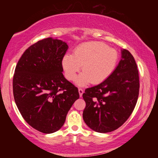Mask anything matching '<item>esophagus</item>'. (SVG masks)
<instances>
[{"instance_id": "34e87169", "label": "esophagus", "mask_w": 158, "mask_h": 158, "mask_svg": "<svg viewBox=\"0 0 158 158\" xmlns=\"http://www.w3.org/2000/svg\"><path fill=\"white\" fill-rule=\"evenodd\" d=\"M79 95H80V97H81V96H82V94H83V93H84V89H81V88H79Z\"/></svg>"}]
</instances>
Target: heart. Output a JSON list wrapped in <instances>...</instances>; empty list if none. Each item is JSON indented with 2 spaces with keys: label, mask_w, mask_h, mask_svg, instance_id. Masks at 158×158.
I'll list each match as a JSON object with an SVG mask.
<instances>
[{
  "label": "heart",
  "mask_w": 158,
  "mask_h": 158,
  "mask_svg": "<svg viewBox=\"0 0 158 158\" xmlns=\"http://www.w3.org/2000/svg\"><path fill=\"white\" fill-rule=\"evenodd\" d=\"M119 55L114 48L100 42H90L76 48L74 55L66 54L63 67L67 79L74 81L81 69L77 84L85 85L92 81L97 84L111 75L118 61Z\"/></svg>",
  "instance_id": "heart-1"
}]
</instances>
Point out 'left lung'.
Returning a JSON list of instances; mask_svg holds the SVG:
<instances>
[{
  "label": "left lung",
  "mask_w": 158,
  "mask_h": 158,
  "mask_svg": "<svg viewBox=\"0 0 158 158\" xmlns=\"http://www.w3.org/2000/svg\"><path fill=\"white\" fill-rule=\"evenodd\" d=\"M139 85L135 58L128 50H122L121 60L111 75L100 84L88 88L82 95L85 124L100 133L121 127L135 107Z\"/></svg>",
  "instance_id": "obj_1"
}]
</instances>
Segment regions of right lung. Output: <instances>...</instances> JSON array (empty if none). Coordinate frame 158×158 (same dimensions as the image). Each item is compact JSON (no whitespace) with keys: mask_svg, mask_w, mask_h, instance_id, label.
Returning <instances> with one entry per match:
<instances>
[{"mask_svg":"<svg viewBox=\"0 0 158 158\" xmlns=\"http://www.w3.org/2000/svg\"><path fill=\"white\" fill-rule=\"evenodd\" d=\"M68 48L60 40H41L23 52L15 68L12 86L16 105L26 123L42 133L59 130L79 98L78 89L62 73Z\"/></svg>","mask_w":158,"mask_h":158,"instance_id":"obj_1","label":"right lung"}]
</instances>
